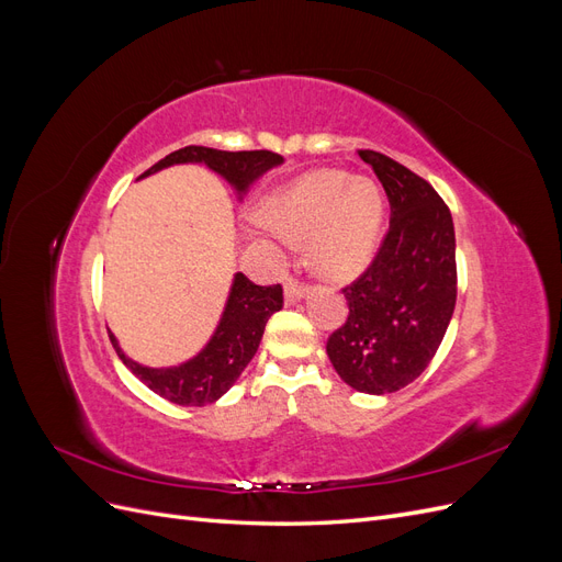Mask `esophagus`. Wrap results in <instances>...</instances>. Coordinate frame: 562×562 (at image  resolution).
I'll return each instance as SVG.
<instances>
[{
	"label": "esophagus",
	"mask_w": 562,
	"mask_h": 562,
	"mask_svg": "<svg viewBox=\"0 0 562 562\" xmlns=\"http://www.w3.org/2000/svg\"><path fill=\"white\" fill-rule=\"evenodd\" d=\"M285 302L288 304H295V302H300L302 300V295H304V283L302 281H297V279H293V277H288V281H285Z\"/></svg>",
	"instance_id": "34e87169"
}]
</instances>
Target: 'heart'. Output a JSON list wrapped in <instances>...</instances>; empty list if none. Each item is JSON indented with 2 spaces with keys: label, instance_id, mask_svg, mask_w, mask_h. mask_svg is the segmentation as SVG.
<instances>
[{
  "label": "heart",
  "instance_id": "b5f03b06",
  "mask_svg": "<svg viewBox=\"0 0 562 562\" xmlns=\"http://www.w3.org/2000/svg\"><path fill=\"white\" fill-rule=\"evenodd\" d=\"M267 225L283 239H312V265L328 279H349L378 248L384 199L375 180L339 171H316L265 209Z\"/></svg>",
  "mask_w": 562,
  "mask_h": 562
}]
</instances>
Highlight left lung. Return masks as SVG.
Returning a JSON list of instances; mask_svg holds the SVG:
<instances>
[{
  "label": "left lung",
  "instance_id": "8db88e82",
  "mask_svg": "<svg viewBox=\"0 0 562 562\" xmlns=\"http://www.w3.org/2000/svg\"><path fill=\"white\" fill-rule=\"evenodd\" d=\"M389 199V229L368 269L342 293L345 326L328 337L337 375L363 394L415 382L436 356L457 302L454 225L434 187L380 151L359 149Z\"/></svg>",
  "mask_w": 562,
  "mask_h": 562
}]
</instances>
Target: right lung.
I'll return each mask as SVG.
<instances>
[{"instance_id": "add662e5", "label": "right lung", "mask_w": 562, "mask_h": 562, "mask_svg": "<svg viewBox=\"0 0 562 562\" xmlns=\"http://www.w3.org/2000/svg\"><path fill=\"white\" fill-rule=\"evenodd\" d=\"M173 164H206L211 171L223 176L236 192L244 194L248 187L258 180L269 168L283 164L281 155L267 149L252 151H223L213 147L190 145L171 151V155L157 161L140 178L161 171ZM283 307V288L258 285L248 277L236 274L232 291L225 304L223 318H220L209 345L203 347L194 359L173 368H147L135 363L119 347L116 337L110 333L112 345L119 359L161 398L178 405H206L215 403L227 394L229 386L239 380L244 368L250 363L260 347V339L269 316Z\"/></svg>"}]
</instances>
